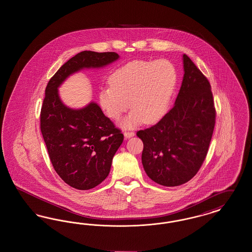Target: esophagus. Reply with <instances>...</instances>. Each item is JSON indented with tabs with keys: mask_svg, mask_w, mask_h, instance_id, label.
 <instances>
[{
	"mask_svg": "<svg viewBox=\"0 0 252 252\" xmlns=\"http://www.w3.org/2000/svg\"><path fill=\"white\" fill-rule=\"evenodd\" d=\"M124 135H125V137H126V139H128V138H131V137H133V136L135 135V133L132 131H126L124 133Z\"/></svg>",
	"mask_w": 252,
	"mask_h": 252,
	"instance_id": "obj_1",
	"label": "esophagus"
}]
</instances>
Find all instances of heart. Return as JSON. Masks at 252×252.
<instances>
[{
  "mask_svg": "<svg viewBox=\"0 0 252 252\" xmlns=\"http://www.w3.org/2000/svg\"><path fill=\"white\" fill-rule=\"evenodd\" d=\"M177 82L178 72L170 61L135 60L110 74V87L101 89L99 103L112 120H119L130 107L131 112L121 123L124 128L142 122L155 124L167 112Z\"/></svg>",
  "mask_w": 252,
  "mask_h": 252,
  "instance_id": "heart-1",
  "label": "heart"
}]
</instances>
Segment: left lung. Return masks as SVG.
<instances>
[{
  "mask_svg": "<svg viewBox=\"0 0 252 252\" xmlns=\"http://www.w3.org/2000/svg\"><path fill=\"white\" fill-rule=\"evenodd\" d=\"M184 75L174 107L155 126L137 132L144 143L142 162L158 184L186 183L201 167L216 125L211 85L187 55Z\"/></svg>",
  "mask_w": 252,
  "mask_h": 252,
  "instance_id": "8db88e82",
  "label": "left lung"
}]
</instances>
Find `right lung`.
<instances>
[{
    "label": "right lung",
    "instance_id": "obj_1",
    "mask_svg": "<svg viewBox=\"0 0 252 252\" xmlns=\"http://www.w3.org/2000/svg\"><path fill=\"white\" fill-rule=\"evenodd\" d=\"M118 59L114 52L78 53L60 67L45 90L40 111L42 137L54 169L77 190L93 189L106 180L124 135L94 102L79 109L65 106L59 87L74 72L103 68Z\"/></svg>",
    "mask_w": 252,
    "mask_h": 252
}]
</instances>
